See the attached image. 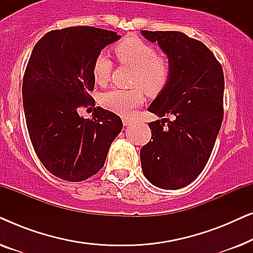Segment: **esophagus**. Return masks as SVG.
Segmentation results:
<instances>
[{"mask_svg": "<svg viewBox=\"0 0 253 253\" xmlns=\"http://www.w3.org/2000/svg\"><path fill=\"white\" fill-rule=\"evenodd\" d=\"M131 123V121L129 120V119H123V124H124V126H129V124Z\"/></svg>", "mask_w": 253, "mask_h": 253, "instance_id": "esophagus-1", "label": "esophagus"}]
</instances>
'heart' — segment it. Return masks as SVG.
Instances as JSON below:
<instances>
[{"instance_id": "b5f03b06", "label": "heart", "mask_w": 253, "mask_h": 253, "mask_svg": "<svg viewBox=\"0 0 253 253\" xmlns=\"http://www.w3.org/2000/svg\"><path fill=\"white\" fill-rule=\"evenodd\" d=\"M121 64L134 69L131 89H112L101 95V105L106 109L127 116L144 102V92L157 96L167 87L170 79V64L166 57L159 56L157 49L136 37H127L114 47ZM113 62L106 55L94 58L92 76L96 84L106 85L113 71Z\"/></svg>"}]
</instances>
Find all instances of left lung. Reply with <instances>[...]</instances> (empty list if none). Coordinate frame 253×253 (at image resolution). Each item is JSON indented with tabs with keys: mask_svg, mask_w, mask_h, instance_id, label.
Here are the masks:
<instances>
[{
	"mask_svg": "<svg viewBox=\"0 0 253 253\" xmlns=\"http://www.w3.org/2000/svg\"><path fill=\"white\" fill-rule=\"evenodd\" d=\"M140 32L167 54L171 70L167 87L148 107L164 119L148 123L141 168L153 185L177 190L198 177L213 151L223 120V70L202 41L177 31Z\"/></svg>",
	"mask_w": 253,
	"mask_h": 253,
	"instance_id": "left-lung-1",
	"label": "left lung"
}]
</instances>
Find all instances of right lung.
<instances>
[{
	"label": "right lung",
	"mask_w": 253,
	"mask_h": 253,
	"mask_svg": "<svg viewBox=\"0 0 253 253\" xmlns=\"http://www.w3.org/2000/svg\"><path fill=\"white\" fill-rule=\"evenodd\" d=\"M121 36L93 26H74L44 34L34 46L23 78V106L34 151L50 174L82 182L105 165L123 127L120 116L101 107L92 119L78 114L95 106L92 65L107 44Z\"/></svg>",
	"instance_id": "obj_1"
}]
</instances>
